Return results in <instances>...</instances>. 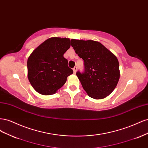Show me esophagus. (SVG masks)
I'll list each match as a JSON object with an SVG mask.
<instances>
[{"mask_svg":"<svg viewBox=\"0 0 148 148\" xmlns=\"http://www.w3.org/2000/svg\"><path fill=\"white\" fill-rule=\"evenodd\" d=\"M73 72H74V73L75 74V73H76V72H77V66H75L74 68L73 69Z\"/></svg>","mask_w":148,"mask_h":148,"instance_id":"34e87169","label":"esophagus"}]
</instances>
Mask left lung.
<instances>
[{
  "instance_id": "8db88e82",
  "label": "left lung",
  "mask_w": 148,
  "mask_h": 148,
  "mask_svg": "<svg viewBox=\"0 0 148 148\" xmlns=\"http://www.w3.org/2000/svg\"><path fill=\"white\" fill-rule=\"evenodd\" d=\"M71 44L84 62V72L77 73L84 90L95 99L108 96L117 86L120 78L117 57L101 43L92 40L73 39Z\"/></svg>"
}]
</instances>
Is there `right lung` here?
<instances>
[{
  "label": "right lung",
  "instance_id": "1",
  "mask_svg": "<svg viewBox=\"0 0 148 148\" xmlns=\"http://www.w3.org/2000/svg\"><path fill=\"white\" fill-rule=\"evenodd\" d=\"M70 47L69 38H49L36 48L27 61L28 78L31 86L42 95L55 94L73 73L64 57Z\"/></svg>",
  "mask_w": 148,
  "mask_h": 148
}]
</instances>
